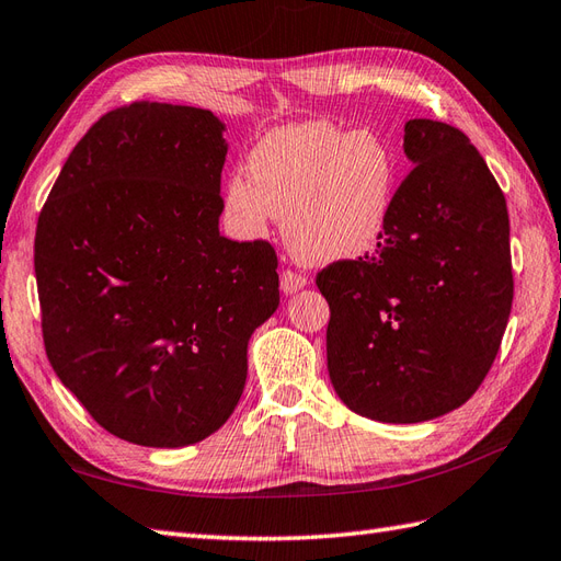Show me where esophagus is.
Returning <instances> with one entry per match:
<instances>
[{
	"label": "esophagus",
	"instance_id": "obj_1",
	"mask_svg": "<svg viewBox=\"0 0 561 561\" xmlns=\"http://www.w3.org/2000/svg\"><path fill=\"white\" fill-rule=\"evenodd\" d=\"M306 284H308V279L301 275V272H294V270L282 272V291L284 294H296L298 289H304Z\"/></svg>",
	"mask_w": 561,
	"mask_h": 561
}]
</instances>
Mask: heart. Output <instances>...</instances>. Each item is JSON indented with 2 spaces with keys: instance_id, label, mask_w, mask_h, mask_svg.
Listing matches in <instances>:
<instances>
[{
  "instance_id": "obj_1",
  "label": "heart",
  "mask_w": 561,
  "mask_h": 561,
  "mask_svg": "<svg viewBox=\"0 0 561 561\" xmlns=\"http://www.w3.org/2000/svg\"><path fill=\"white\" fill-rule=\"evenodd\" d=\"M221 193L225 215L245 239L284 219V241L308 265H330L370 251L387 225L397 162L373 131H344L328 122L275 128Z\"/></svg>"
}]
</instances>
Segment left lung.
<instances>
[{
  "label": "left lung",
  "instance_id": "obj_1",
  "mask_svg": "<svg viewBox=\"0 0 561 561\" xmlns=\"http://www.w3.org/2000/svg\"><path fill=\"white\" fill-rule=\"evenodd\" d=\"M403 152L413 169L375 251L316 277L334 392L382 423L430 421L471 399L514 298L510 213L480 152L433 119L407 124Z\"/></svg>",
  "mask_w": 561,
  "mask_h": 561
}]
</instances>
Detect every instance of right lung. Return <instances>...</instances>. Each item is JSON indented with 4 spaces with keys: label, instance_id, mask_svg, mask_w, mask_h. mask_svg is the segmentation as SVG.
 Wrapping results in <instances>:
<instances>
[{
    "label": "right lung",
    "instance_id": "add662e5",
    "mask_svg": "<svg viewBox=\"0 0 561 561\" xmlns=\"http://www.w3.org/2000/svg\"><path fill=\"white\" fill-rule=\"evenodd\" d=\"M210 110L131 102L88 128L35 229L47 358L114 437L186 447L237 409L279 306L277 253L219 233L227 142Z\"/></svg>",
    "mask_w": 561,
    "mask_h": 561
}]
</instances>
